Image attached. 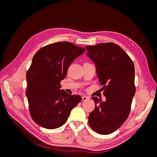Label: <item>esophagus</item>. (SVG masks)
I'll return each mask as SVG.
<instances>
[{"mask_svg":"<svg viewBox=\"0 0 157 157\" xmlns=\"http://www.w3.org/2000/svg\"><path fill=\"white\" fill-rule=\"evenodd\" d=\"M90 99V98L88 97V96H84L82 97V101H87V100H89Z\"/></svg>","mask_w":157,"mask_h":157,"instance_id":"34e87169","label":"esophagus"}]
</instances>
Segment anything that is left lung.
<instances>
[{
	"instance_id": "8db88e82",
	"label": "left lung",
	"mask_w": 157,
	"mask_h": 157,
	"mask_svg": "<svg viewBox=\"0 0 157 157\" xmlns=\"http://www.w3.org/2000/svg\"><path fill=\"white\" fill-rule=\"evenodd\" d=\"M87 56L96 65L97 76L106 101L92 97L94 110L90 113L89 124L99 134H111L129 115L136 93L135 69L132 60L121 47L111 42L86 46Z\"/></svg>"
}]
</instances>
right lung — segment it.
<instances>
[{
  "mask_svg": "<svg viewBox=\"0 0 157 157\" xmlns=\"http://www.w3.org/2000/svg\"><path fill=\"white\" fill-rule=\"evenodd\" d=\"M85 52L69 42L50 44L38 50L27 72L26 96L31 116L37 124L55 129L67 121L72 109L82 100L77 95L60 90L73 60Z\"/></svg>",
  "mask_w": 157,
  "mask_h": 157,
  "instance_id": "add662e5",
  "label": "right lung"
}]
</instances>
